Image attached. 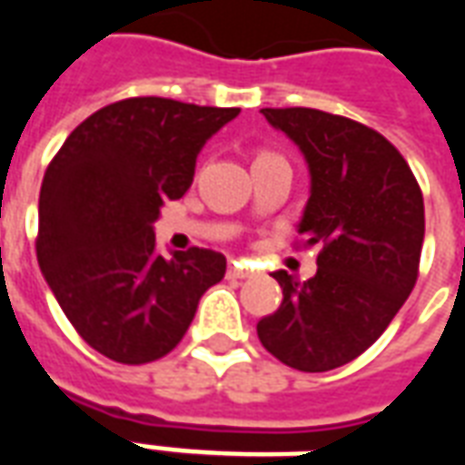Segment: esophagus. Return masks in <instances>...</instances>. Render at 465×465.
<instances>
[{
	"label": "esophagus",
	"mask_w": 465,
	"mask_h": 465,
	"mask_svg": "<svg viewBox=\"0 0 465 465\" xmlns=\"http://www.w3.org/2000/svg\"><path fill=\"white\" fill-rule=\"evenodd\" d=\"M253 273L256 272L249 269L243 262H233L232 266H229V276H232V279H252Z\"/></svg>",
	"instance_id": "esophagus-1"
}]
</instances>
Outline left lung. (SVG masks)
Returning <instances> with one entry per match:
<instances>
[{
    "mask_svg": "<svg viewBox=\"0 0 465 465\" xmlns=\"http://www.w3.org/2000/svg\"><path fill=\"white\" fill-rule=\"evenodd\" d=\"M262 112L309 163L299 233L322 252L309 282L273 273L283 302L256 333L292 369H339L386 331L416 286L423 193L399 149L369 126L306 106Z\"/></svg>",
    "mask_w": 465,
    "mask_h": 465,
    "instance_id": "left-lung-1",
    "label": "left lung"
}]
</instances>
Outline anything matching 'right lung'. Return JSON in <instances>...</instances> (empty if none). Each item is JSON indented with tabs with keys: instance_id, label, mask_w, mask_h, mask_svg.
I'll use <instances>...</instances> for the list:
<instances>
[{
	"instance_id": "right-lung-1",
	"label": "right lung",
	"mask_w": 465,
	"mask_h": 465,
	"mask_svg": "<svg viewBox=\"0 0 465 465\" xmlns=\"http://www.w3.org/2000/svg\"><path fill=\"white\" fill-rule=\"evenodd\" d=\"M242 109L134 96L66 136L39 192L36 259L89 346L116 363H149L182 341L223 253L192 246L163 259L153 222L193 182L206 139Z\"/></svg>"
}]
</instances>
